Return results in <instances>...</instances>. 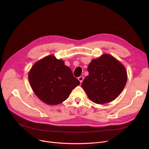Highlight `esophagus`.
<instances>
[{
  "mask_svg": "<svg viewBox=\"0 0 149 149\" xmlns=\"http://www.w3.org/2000/svg\"><path fill=\"white\" fill-rule=\"evenodd\" d=\"M78 79H79V80L80 81V83H82V81H83V79H84V77L83 76H80L78 78Z\"/></svg>",
  "mask_w": 149,
  "mask_h": 149,
  "instance_id": "1",
  "label": "esophagus"
}]
</instances>
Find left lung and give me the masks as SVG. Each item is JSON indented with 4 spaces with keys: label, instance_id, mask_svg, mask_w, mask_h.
<instances>
[{
    "label": "left lung",
    "instance_id": "1",
    "mask_svg": "<svg viewBox=\"0 0 149 149\" xmlns=\"http://www.w3.org/2000/svg\"><path fill=\"white\" fill-rule=\"evenodd\" d=\"M81 86L89 98L97 104L111 102L118 97L127 82L124 66L111 55L92 60Z\"/></svg>",
    "mask_w": 149,
    "mask_h": 149
}]
</instances>
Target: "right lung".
I'll use <instances>...</instances> for the list:
<instances>
[{"mask_svg":"<svg viewBox=\"0 0 149 149\" xmlns=\"http://www.w3.org/2000/svg\"><path fill=\"white\" fill-rule=\"evenodd\" d=\"M28 79L33 91L44 103L56 105L66 100L80 81L64 61L47 56L33 65Z\"/></svg>","mask_w":149,"mask_h":149,"instance_id":"right-lung-1","label":"right lung"}]
</instances>
